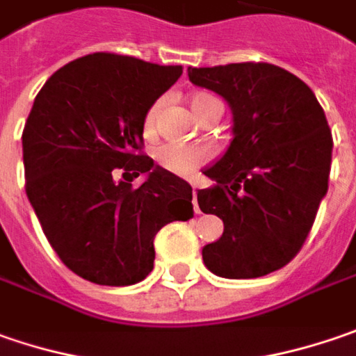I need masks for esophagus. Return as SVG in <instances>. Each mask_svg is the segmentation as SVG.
Returning <instances> with one entry per match:
<instances>
[{
  "label": "esophagus",
  "instance_id": "obj_1",
  "mask_svg": "<svg viewBox=\"0 0 356 356\" xmlns=\"http://www.w3.org/2000/svg\"><path fill=\"white\" fill-rule=\"evenodd\" d=\"M193 209H195V213H199V205H197V191L193 189Z\"/></svg>",
  "mask_w": 356,
  "mask_h": 356
}]
</instances>
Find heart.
Returning <instances> with one entry per match:
<instances>
[{
	"label": "heart",
	"mask_w": 356,
	"mask_h": 356,
	"mask_svg": "<svg viewBox=\"0 0 356 356\" xmlns=\"http://www.w3.org/2000/svg\"><path fill=\"white\" fill-rule=\"evenodd\" d=\"M163 103H165L163 99H155L149 105L147 111H145L143 133L147 137H151L153 133L157 131V121H159V115H161ZM189 103H191L193 113L201 121H207V119L221 115V101L217 99L213 93H209V91H197V93H193ZM155 159L169 173L179 175V177H189V175H193L201 165L207 163V153L203 149L185 147V145H177V143H163V145L155 149Z\"/></svg>",
	"instance_id": "1"
}]
</instances>
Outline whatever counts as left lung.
Wrapping results in <instances>:
<instances>
[{"label": "left lung", "instance_id": "obj_1", "mask_svg": "<svg viewBox=\"0 0 356 356\" xmlns=\"http://www.w3.org/2000/svg\"><path fill=\"white\" fill-rule=\"evenodd\" d=\"M189 81L227 99L233 141L205 175L203 213L223 219L221 239L203 247L211 273L255 279L301 251L329 189L332 135L307 83L270 63L189 67Z\"/></svg>", "mask_w": 356, "mask_h": 356}]
</instances>
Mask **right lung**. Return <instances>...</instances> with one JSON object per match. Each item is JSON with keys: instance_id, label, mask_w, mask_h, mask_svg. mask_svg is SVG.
I'll return each mask as SVG.
<instances>
[{"instance_id": "obj_1", "label": "right lung", "mask_w": 356, "mask_h": 356, "mask_svg": "<svg viewBox=\"0 0 356 356\" xmlns=\"http://www.w3.org/2000/svg\"><path fill=\"white\" fill-rule=\"evenodd\" d=\"M181 73L101 51L55 71L33 101L22 135L25 193L57 257L86 281H143L159 229L193 217L191 185L143 153L145 111ZM141 172L148 181L131 188Z\"/></svg>"}]
</instances>
